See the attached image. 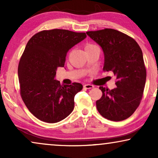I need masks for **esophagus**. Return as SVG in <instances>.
Masks as SVG:
<instances>
[{"mask_svg":"<svg viewBox=\"0 0 158 158\" xmlns=\"http://www.w3.org/2000/svg\"><path fill=\"white\" fill-rule=\"evenodd\" d=\"M83 87L85 88V89H91V88H94V86L91 85V84H85V85H84Z\"/></svg>","mask_w":158,"mask_h":158,"instance_id":"1","label":"esophagus"}]
</instances>
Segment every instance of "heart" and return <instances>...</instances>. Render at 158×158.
Segmentation results:
<instances>
[{
    "label": "heart",
    "mask_w": 158,
    "mask_h": 158,
    "mask_svg": "<svg viewBox=\"0 0 158 158\" xmlns=\"http://www.w3.org/2000/svg\"><path fill=\"white\" fill-rule=\"evenodd\" d=\"M96 47V45H94L93 44H87L85 46V50H88V49H91V48H93V47Z\"/></svg>",
    "instance_id": "heart-1"
}]
</instances>
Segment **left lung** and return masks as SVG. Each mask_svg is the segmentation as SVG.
<instances>
[{
    "instance_id": "1",
    "label": "left lung",
    "mask_w": 158,
    "mask_h": 158,
    "mask_svg": "<svg viewBox=\"0 0 158 158\" xmlns=\"http://www.w3.org/2000/svg\"><path fill=\"white\" fill-rule=\"evenodd\" d=\"M104 53V72L116 76V88L101 86L102 96L96 101L99 114L107 119L119 122L133 114L139 106L146 82V68L142 49L133 38L112 29L87 31Z\"/></svg>"
}]
</instances>
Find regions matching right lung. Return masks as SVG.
<instances>
[{"instance_id":"right-lung-1","label":"right lung","mask_w":158,"mask_h":158,"mask_svg":"<svg viewBox=\"0 0 158 158\" xmlns=\"http://www.w3.org/2000/svg\"><path fill=\"white\" fill-rule=\"evenodd\" d=\"M85 37L83 32L55 29L38 32L28 42L18 68L20 94L38 119L56 123L73 111L74 97L83 85H60L55 77L57 68L64 67L69 49Z\"/></svg>"}]
</instances>
